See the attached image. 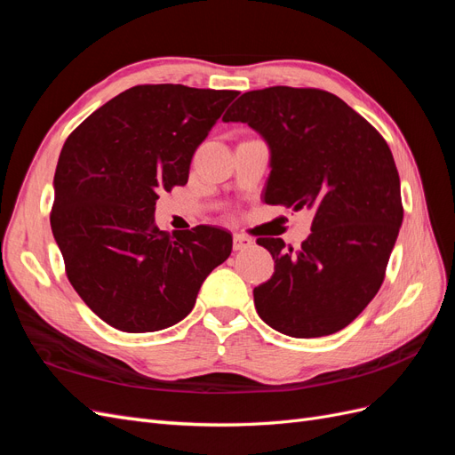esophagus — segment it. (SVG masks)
I'll list each match as a JSON object with an SVG mask.
<instances>
[{
  "label": "esophagus",
  "instance_id": "34e87169",
  "mask_svg": "<svg viewBox=\"0 0 455 455\" xmlns=\"http://www.w3.org/2000/svg\"><path fill=\"white\" fill-rule=\"evenodd\" d=\"M252 239L251 237H246V235H241V233H235V235H233V251H244V249H249V246H252Z\"/></svg>",
  "mask_w": 455,
  "mask_h": 455
}]
</instances>
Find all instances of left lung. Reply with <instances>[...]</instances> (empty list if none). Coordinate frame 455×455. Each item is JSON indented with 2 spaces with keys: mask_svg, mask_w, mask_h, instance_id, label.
I'll return each mask as SVG.
<instances>
[{
  "mask_svg": "<svg viewBox=\"0 0 455 455\" xmlns=\"http://www.w3.org/2000/svg\"><path fill=\"white\" fill-rule=\"evenodd\" d=\"M224 121L249 123L269 146L264 199L311 209L298 251L256 243L275 273L254 288L261 321L292 338H321L353 323L385 279L403 224L401 180L391 149L370 123L321 89L267 87L241 94Z\"/></svg>",
  "mask_w": 455,
  "mask_h": 455,
  "instance_id": "8db88e82",
  "label": "left lung"
}]
</instances>
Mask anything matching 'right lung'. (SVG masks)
<instances>
[{
	"label": "right lung",
	"mask_w": 455,
	"mask_h": 455,
	"mask_svg": "<svg viewBox=\"0 0 455 455\" xmlns=\"http://www.w3.org/2000/svg\"><path fill=\"white\" fill-rule=\"evenodd\" d=\"M237 91L136 85L68 136L54 172L51 229L76 292L123 332H156L194 309L231 233L197 226L169 235L156 201L186 186L191 157Z\"/></svg>",
	"instance_id": "1"
}]
</instances>
